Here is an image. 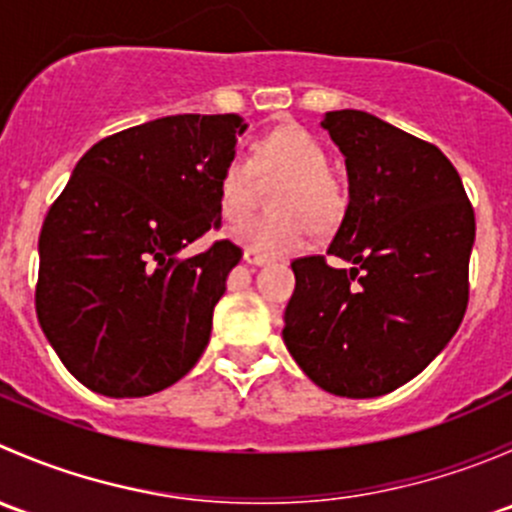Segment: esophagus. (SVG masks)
<instances>
[{"mask_svg":"<svg viewBox=\"0 0 512 512\" xmlns=\"http://www.w3.org/2000/svg\"><path fill=\"white\" fill-rule=\"evenodd\" d=\"M245 262H247V265L262 267V265H267V262H270V257L260 255V252H255V250H245Z\"/></svg>","mask_w":512,"mask_h":512,"instance_id":"34e87169","label":"esophagus"}]
</instances>
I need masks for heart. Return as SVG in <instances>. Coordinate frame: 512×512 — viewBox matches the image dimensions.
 <instances>
[{
	"mask_svg": "<svg viewBox=\"0 0 512 512\" xmlns=\"http://www.w3.org/2000/svg\"><path fill=\"white\" fill-rule=\"evenodd\" d=\"M322 143L302 126H282L257 146L252 163L245 156L227 160L220 175V210L227 220L247 210L257 175L282 173L275 193V215H250L232 227L235 240L267 257L299 252L312 240L314 225L327 230L344 218L347 190L327 168Z\"/></svg>",
	"mask_w": 512,
	"mask_h": 512,
	"instance_id": "heart-1",
	"label": "heart"
}]
</instances>
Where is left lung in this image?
I'll use <instances>...</instances> for the list:
<instances>
[{
  "label": "left lung",
  "mask_w": 512,
  "mask_h": 512,
  "mask_svg": "<svg viewBox=\"0 0 512 512\" xmlns=\"http://www.w3.org/2000/svg\"><path fill=\"white\" fill-rule=\"evenodd\" d=\"M347 158L349 205L326 255L292 262L285 339L324 391L374 399L421 374L468 307L476 215L461 175L433 143L364 111L322 121Z\"/></svg>",
  "instance_id": "8db88e82"
}]
</instances>
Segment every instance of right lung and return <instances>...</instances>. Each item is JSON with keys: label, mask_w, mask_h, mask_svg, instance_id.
I'll use <instances>...</instances> for the list:
<instances>
[{"label": "right lung", "mask_w": 512, "mask_h": 512, "mask_svg": "<svg viewBox=\"0 0 512 512\" xmlns=\"http://www.w3.org/2000/svg\"><path fill=\"white\" fill-rule=\"evenodd\" d=\"M237 113H178L98 141L51 203L34 304L61 364L96 394L138 399L183 379L242 260L218 230L220 175L245 131Z\"/></svg>", "instance_id": "right-lung-1"}]
</instances>
